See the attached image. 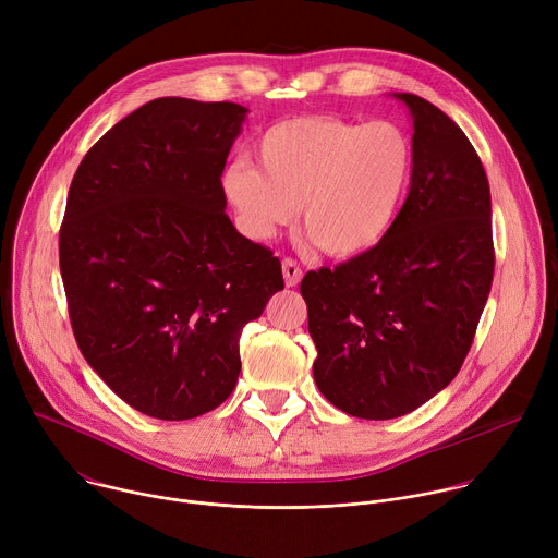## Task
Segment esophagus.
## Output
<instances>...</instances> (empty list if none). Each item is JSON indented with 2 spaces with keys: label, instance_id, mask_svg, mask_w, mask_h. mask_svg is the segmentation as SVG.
<instances>
[{
  "label": "esophagus",
  "instance_id": "34e87169",
  "mask_svg": "<svg viewBox=\"0 0 558 558\" xmlns=\"http://www.w3.org/2000/svg\"><path fill=\"white\" fill-rule=\"evenodd\" d=\"M282 276H284V284L287 287H295L300 282V278H302V269H300V265L295 260L284 258L282 260Z\"/></svg>",
  "mask_w": 558,
  "mask_h": 558
}]
</instances>
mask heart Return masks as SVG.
<instances>
[{"instance_id":"b5f03b06","label":"heart","mask_w":558,"mask_h":558,"mask_svg":"<svg viewBox=\"0 0 558 558\" xmlns=\"http://www.w3.org/2000/svg\"><path fill=\"white\" fill-rule=\"evenodd\" d=\"M260 166L235 158L222 192L245 235L265 243L302 214V227L329 258L349 260L377 247L400 214L413 149L392 123L295 117L258 143Z\"/></svg>"}]
</instances>
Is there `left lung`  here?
<instances>
[{
    "mask_svg": "<svg viewBox=\"0 0 558 558\" xmlns=\"http://www.w3.org/2000/svg\"><path fill=\"white\" fill-rule=\"evenodd\" d=\"M413 119L409 196L384 241L300 293L327 400L362 420L402 417L459 373L493 274L486 170L463 130L430 101L392 93Z\"/></svg>",
    "mask_w": 558,
    "mask_h": 558,
    "instance_id": "1",
    "label": "left lung"
}]
</instances>
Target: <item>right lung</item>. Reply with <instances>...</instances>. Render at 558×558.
I'll return each mask as SVG.
<instances>
[{
    "label": "right lung",
    "instance_id": "add662e5",
    "mask_svg": "<svg viewBox=\"0 0 558 558\" xmlns=\"http://www.w3.org/2000/svg\"><path fill=\"white\" fill-rule=\"evenodd\" d=\"M247 112L154 99L90 147L68 192L59 267L76 344L156 420L227 400L243 327L284 289L280 260L225 214L220 177Z\"/></svg>",
    "mask_w": 558,
    "mask_h": 558
}]
</instances>
